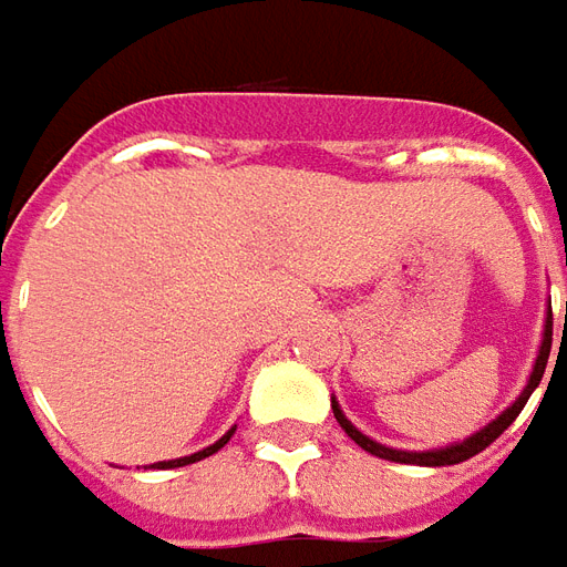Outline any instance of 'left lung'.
Segmentation results:
<instances>
[{"label":"left lung","mask_w":567,"mask_h":567,"mask_svg":"<svg viewBox=\"0 0 567 567\" xmlns=\"http://www.w3.org/2000/svg\"><path fill=\"white\" fill-rule=\"evenodd\" d=\"M565 329H567V305H565ZM549 348H553V308L547 311V323H544V341H540V354L534 360V369L532 375H528V384L522 388V393L516 396V403L507 405L501 415H497L492 424H485L483 431H476L473 436H467L464 443H452V445H443V449H427V452H403V449H391V445H381L375 440H369L367 433H360L351 424V421L344 419V412H341V405L336 403V396H332V415L336 421L341 424V431L348 433L351 440H354L360 449H367L369 455L375 457H384V461H396V464H419V467H445V464H461V461H467V457L480 455L485 445H492L501 436V433L507 431L509 424L516 421L525 403H528V396L534 393V388L540 384L544 379V369H547V360H549Z\"/></svg>","instance_id":"obj_1"}]
</instances>
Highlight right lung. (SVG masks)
Segmentation results:
<instances>
[{
	"label": "right lung",
	"instance_id": "obj_1",
	"mask_svg": "<svg viewBox=\"0 0 567 567\" xmlns=\"http://www.w3.org/2000/svg\"><path fill=\"white\" fill-rule=\"evenodd\" d=\"M231 433H235V427L223 436V440H216L213 445H207L204 452H195V455H186V457H176V461H158V464H148V467H155V470H171V467H186V464H195V461H200V457H210L213 452H219L223 445L231 440Z\"/></svg>",
	"mask_w": 567,
	"mask_h": 567
}]
</instances>
